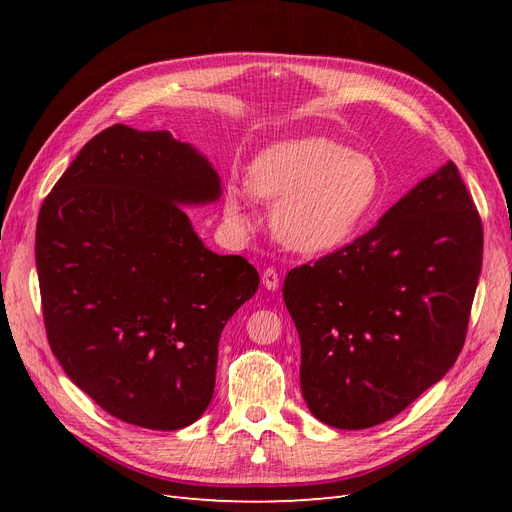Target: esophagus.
<instances>
[{
	"label": "esophagus",
	"mask_w": 512,
	"mask_h": 512,
	"mask_svg": "<svg viewBox=\"0 0 512 512\" xmlns=\"http://www.w3.org/2000/svg\"><path fill=\"white\" fill-rule=\"evenodd\" d=\"M262 286L267 290L280 288V275H277L275 269H265V273H262Z\"/></svg>",
	"instance_id": "esophagus-1"
}]
</instances>
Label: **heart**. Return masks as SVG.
<instances>
[{"label": "heart", "mask_w": 512, "mask_h": 512, "mask_svg": "<svg viewBox=\"0 0 512 512\" xmlns=\"http://www.w3.org/2000/svg\"><path fill=\"white\" fill-rule=\"evenodd\" d=\"M252 196L273 207L275 237L301 254L331 252L348 243L384 200L378 162L327 136L282 141L258 153L250 188L228 185L226 222L247 232L256 226Z\"/></svg>", "instance_id": "obj_1"}]
</instances>
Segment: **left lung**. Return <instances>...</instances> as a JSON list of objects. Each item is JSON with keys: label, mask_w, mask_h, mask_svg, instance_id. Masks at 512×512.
I'll use <instances>...</instances> for the list:
<instances>
[{"label": "left lung", "mask_w": 512, "mask_h": 512, "mask_svg": "<svg viewBox=\"0 0 512 512\" xmlns=\"http://www.w3.org/2000/svg\"><path fill=\"white\" fill-rule=\"evenodd\" d=\"M483 267V224L453 162L380 222L292 269L301 393L318 421L367 429L408 408L457 361Z\"/></svg>", "instance_id": "1"}]
</instances>
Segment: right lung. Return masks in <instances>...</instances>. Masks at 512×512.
Instances as JSON below:
<instances>
[{
    "mask_svg": "<svg viewBox=\"0 0 512 512\" xmlns=\"http://www.w3.org/2000/svg\"><path fill=\"white\" fill-rule=\"evenodd\" d=\"M220 196L196 147L117 123L44 198L46 337L68 378L119 421L175 431L209 406L222 329L260 282L245 258L211 252L185 215Z\"/></svg>",
    "mask_w": 512,
    "mask_h": 512,
    "instance_id": "right-lung-1",
    "label": "right lung"
}]
</instances>
